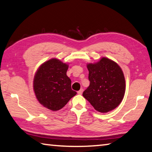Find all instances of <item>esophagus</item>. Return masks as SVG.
Instances as JSON below:
<instances>
[{"mask_svg":"<svg viewBox=\"0 0 152 152\" xmlns=\"http://www.w3.org/2000/svg\"><path fill=\"white\" fill-rule=\"evenodd\" d=\"M82 92H83V89H80L79 91H78V94H82Z\"/></svg>","mask_w":152,"mask_h":152,"instance_id":"obj_1","label":"esophagus"}]
</instances>
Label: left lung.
Wrapping results in <instances>:
<instances>
[{"label": "left lung", "mask_w": 152, "mask_h": 152, "mask_svg": "<svg viewBox=\"0 0 152 152\" xmlns=\"http://www.w3.org/2000/svg\"><path fill=\"white\" fill-rule=\"evenodd\" d=\"M90 85L83 96L97 111L109 112L119 106L124 97L125 80L121 68L114 61L102 58L87 64Z\"/></svg>", "instance_id": "1"}]
</instances>
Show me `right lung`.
<instances>
[{
    "mask_svg": "<svg viewBox=\"0 0 152 152\" xmlns=\"http://www.w3.org/2000/svg\"><path fill=\"white\" fill-rule=\"evenodd\" d=\"M68 69V64L53 58L42 64L35 74L33 90L36 98L43 107L53 111L62 109L76 94L66 75Z\"/></svg>",
    "mask_w": 152,
    "mask_h": 152,
    "instance_id": "obj_1",
    "label": "right lung"
}]
</instances>
